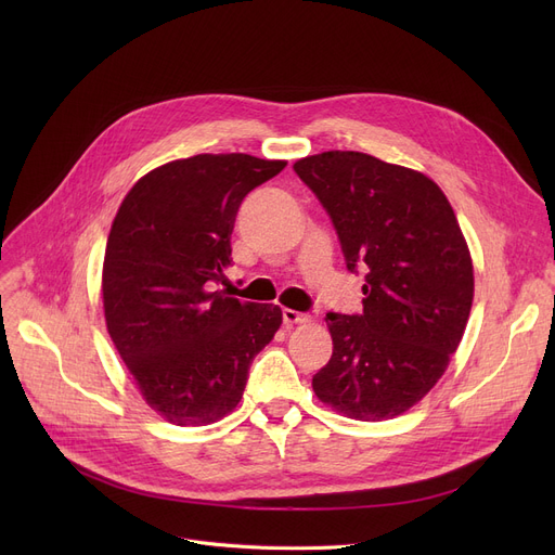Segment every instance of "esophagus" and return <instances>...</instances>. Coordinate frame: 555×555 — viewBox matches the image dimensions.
<instances>
[{
    "label": "esophagus",
    "mask_w": 555,
    "mask_h": 555,
    "mask_svg": "<svg viewBox=\"0 0 555 555\" xmlns=\"http://www.w3.org/2000/svg\"><path fill=\"white\" fill-rule=\"evenodd\" d=\"M308 322H310L308 314L297 312V310H289V308H283V324H285V328L297 326V324H308Z\"/></svg>",
    "instance_id": "esophagus-1"
}]
</instances>
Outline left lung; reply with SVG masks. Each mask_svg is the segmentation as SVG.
<instances>
[{
  "label": "left lung",
  "instance_id": "8db88e82",
  "mask_svg": "<svg viewBox=\"0 0 555 555\" xmlns=\"http://www.w3.org/2000/svg\"><path fill=\"white\" fill-rule=\"evenodd\" d=\"M333 220L346 270H364L360 314L328 312L333 356L317 398L358 421L414 406L446 373L473 306L468 245L443 191L423 172L356 151L295 164Z\"/></svg>",
  "mask_w": 555,
  "mask_h": 555
}]
</instances>
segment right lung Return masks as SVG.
Wrapping results in <instances>:
<instances>
[{
    "instance_id": "1",
    "label": "right lung",
    "mask_w": 555,
    "mask_h": 555,
    "mask_svg": "<svg viewBox=\"0 0 555 555\" xmlns=\"http://www.w3.org/2000/svg\"><path fill=\"white\" fill-rule=\"evenodd\" d=\"M285 162L195 155L151 170L116 214L103 260L107 333L153 410L209 425L243 398L281 308L214 289L231 266V231L249 191Z\"/></svg>"
}]
</instances>
